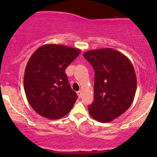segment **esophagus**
Masks as SVG:
<instances>
[{
	"label": "esophagus",
	"instance_id": "34e87169",
	"mask_svg": "<svg viewBox=\"0 0 157 157\" xmlns=\"http://www.w3.org/2000/svg\"><path fill=\"white\" fill-rule=\"evenodd\" d=\"M77 95H78V97H81V95H82V91H77Z\"/></svg>",
	"mask_w": 157,
	"mask_h": 157
}]
</instances>
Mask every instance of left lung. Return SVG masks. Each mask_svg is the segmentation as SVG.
Returning a JSON list of instances; mask_svg holds the SVG:
<instances>
[{"label":"left lung","mask_w":157,"mask_h":157,"mask_svg":"<svg viewBox=\"0 0 157 157\" xmlns=\"http://www.w3.org/2000/svg\"><path fill=\"white\" fill-rule=\"evenodd\" d=\"M83 57L94 70V102L89 106L91 117L109 122L121 116L134 101L136 76L132 63L113 48L85 52Z\"/></svg>","instance_id":"8db88e82"}]
</instances>
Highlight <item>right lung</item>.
Instances as JSON below:
<instances>
[{
    "label": "right lung",
    "instance_id": "right-lung-1",
    "mask_svg": "<svg viewBox=\"0 0 157 157\" xmlns=\"http://www.w3.org/2000/svg\"><path fill=\"white\" fill-rule=\"evenodd\" d=\"M80 53L78 48L45 44L32 54L25 69L23 86L29 103L40 116L57 120L73 108L77 95L65 70Z\"/></svg>",
    "mask_w": 157,
    "mask_h": 157
}]
</instances>
